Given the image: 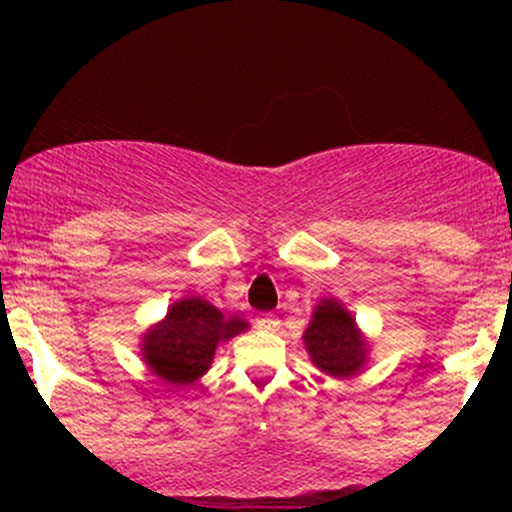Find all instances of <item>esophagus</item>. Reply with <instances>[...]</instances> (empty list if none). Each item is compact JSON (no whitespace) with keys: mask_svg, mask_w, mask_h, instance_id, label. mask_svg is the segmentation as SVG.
<instances>
[{"mask_svg":"<svg viewBox=\"0 0 512 512\" xmlns=\"http://www.w3.org/2000/svg\"><path fill=\"white\" fill-rule=\"evenodd\" d=\"M255 327L262 329V332H277L280 322H277L275 314H260V317L255 319Z\"/></svg>","mask_w":512,"mask_h":512,"instance_id":"34e87169","label":"esophagus"}]
</instances>
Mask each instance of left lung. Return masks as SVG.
<instances>
[{
	"label": "left lung",
	"mask_w": 512,
	"mask_h": 512,
	"mask_svg": "<svg viewBox=\"0 0 512 512\" xmlns=\"http://www.w3.org/2000/svg\"><path fill=\"white\" fill-rule=\"evenodd\" d=\"M309 359L334 379H349L364 366L369 342L356 327L352 314L337 299H322L314 307L312 322L304 329Z\"/></svg>",
	"instance_id": "left-lung-1"
}]
</instances>
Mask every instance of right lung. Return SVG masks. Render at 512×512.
<instances>
[{
  "label": "right lung",
  "mask_w": 512,
  "mask_h": 512,
  "mask_svg": "<svg viewBox=\"0 0 512 512\" xmlns=\"http://www.w3.org/2000/svg\"><path fill=\"white\" fill-rule=\"evenodd\" d=\"M247 327L245 319L223 317L208 299L183 297L168 309L163 322L143 334V361L168 384L188 386L210 369L218 344Z\"/></svg>",
  "instance_id": "right-lung-1"
}]
</instances>
